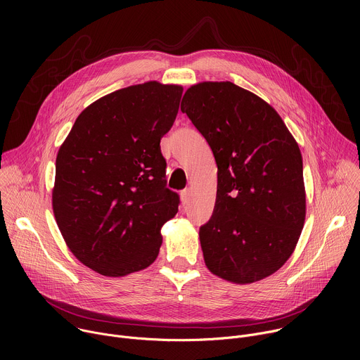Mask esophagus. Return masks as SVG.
I'll return each mask as SVG.
<instances>
[{"label":"esophagus","mask_w":360,"mask_h":360,"mask_svg":"<svg viewBox=\"0 0 360 360\" xmlns=\"http://www.w3.org/2000/svg\"><path fill=\"white\" fill-rule=\"evenodd\" d=\"M181 200H182L184 205H188V203H189V200H191V191H189V189H184V191L181 192Z\"/></svg>","instance_id":"esophagus-1"}]
</instances>
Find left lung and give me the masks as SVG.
Instances as JSON below:
<instances>
[{
    "label": "left lung",
    "instance_id": "1",
    "mask_svg": "<svg viewBox=\"0 0 360 360\" xmlns=\"http://www.w3.org/2000/svg\"><path fill=\"white\" fill-rule=\"evenodd\" d=\"M181 111L207 139L218 165L214 214L199 228L205 264L240 285L275 274L304 222L296 141L269 104L229 81L192 85Z\"/></svg>",
    "mask_w": 360,
    "mask_h": 360
}]
</instances>
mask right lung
I'll use <instances>...</instances> for the list:
<instances>
[{
  "instance_id": "add662e5",
  "label": "right lung",
  "mask_w": 360,
  "mask_h": 360,
  "mask_svg": "<svg viewBox=\"0 0 360 360\" xmlns=\"http://www.w3.org/2000/svg\"><path fill=\"white\" fill-rule=\"evenodd\" d=\"M182 86L149 81L99 98L77 118L56 162L53 210L75 258L104 276L148 268L178 212L161 138Z\"/></svg>"
}]
</instances>
